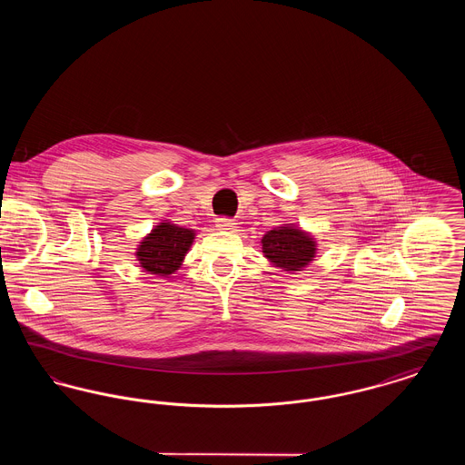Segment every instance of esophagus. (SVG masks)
I'll return each mask as SVG.
<instances>
[{"label":"esophagus","mask_w":465,"mask_h":465,"mask_svg":"<svg viewBox=\"0 0 465 465\" xmlns=\"http://www.w3.org/2000/svg\"><path fill=\"white\" fill-rule=\"evenodd\" d=\"M235 224L237 223H233L232 220H228V218H218L216 220V228L218 230H235Z\"/></svg>","instance_id":"obj_1"}]
</instances>
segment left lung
<instances>
[{"label": "left lung", "mask_w": 465, "mask_h": 465, "mask_svg": "<svg viewBox=\"0 0 465 465\" xmlns=\"http://www.w3.org/2000/svg\"><path fill=\"white\" fill-rule=\"evenodd\" d=\"M262 251L266 260L282 272L294 273L313 262L317 254L315 237L296 224H282L262 237Z\"/></svg>", "instance_id": "1"}]
</instances>
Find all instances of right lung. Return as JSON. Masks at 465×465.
Instances as JSON below:
<instances>
[{
  "label": "right lung",
  "mask_w": 465,
  "mask_h": 465,
  "mask_svg": "<svg viewBox=\"0 0 465 465\" xmlns=\"http://www.w3.org/2000/svg\"><path fill=\"white\" fill-rule=\"evenodd\" d=\"M195 235V230L177 226L169 220L158 223L137 243L135 258L139 266L160 277L173 275L183 265Z\"/></svg>",
  "instance_id": "right-lung-1"
}]
</instances>
